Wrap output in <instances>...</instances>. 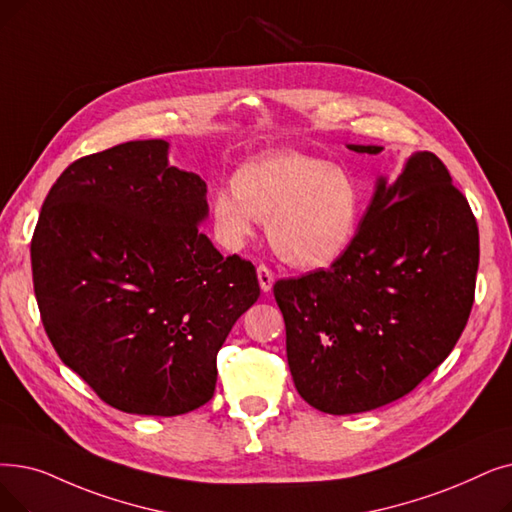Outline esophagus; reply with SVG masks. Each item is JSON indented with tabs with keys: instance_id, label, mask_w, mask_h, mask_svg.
I'll return each instance as SVG.
<instances>
[{
	"instance_id": "1",
	"label": "esophagus",
	"mask_w": 512,
	"mask_h": 512,
	"mask_svg": "<svg viewBox=\"0 0 512 512\" xmlns=\"http://www.w3.org/2000/svg\"><path fill=\"white\" fill-rule=\"evenodd\" d=\"M257 278H259L261 291H263V293H270L272 286H274L276 276H274V272L268 268V265H263V263L259 265V268H257Z\"/></svg>"
}]
</instances>
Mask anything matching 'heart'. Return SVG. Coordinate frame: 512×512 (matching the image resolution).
Wrapping results in <instances>:
<instances>
[{
    "label": "heart",
    "mask_w": 512,
    "mask_h": 512,
    "mask_svg": "<svg viewBox=\"0 0 512 512\" xmlns=\"http://www.w3.org/2000/svg\"><path fill=\"white\" fill-rule=\"evenodd\" d=\"M217 232L236 249L265 221L272 249L303 270L341 259L360 230L362 186L347 167L297 150L268 152L238 167L232 188L213 194Z\"/></svg>",
    "instance_id": "b5f03b06"
}]
</instances>
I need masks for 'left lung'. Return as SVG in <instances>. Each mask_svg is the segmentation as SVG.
<instances>
[{"instance_id": "left-lung-1", "label": "left lung", "mask_w": 512, "mask_h": 512, "mask_svg": "<svg viewBox=\"0 0 512 512\" xmlns=\"http://www.w3.org/2000/svg\"><path fill=\"white\" fill-rule=\"evenodd\" d=\"M477 268L469 201L433 152H414L393 184L379 177L341 259L274 284L299 395L326 414H360L410 393L460 339Z\"/></svg>"}]
</instances>
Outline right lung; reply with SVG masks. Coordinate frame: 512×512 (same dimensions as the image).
Returning <instances> with one entry per match:
<instances>
[{
	"instance_id": "obj_1",
	"label": "right lung",
	"mask_w": 512,
	"mask_h": 512,
	"mask_svg": "<svg viewBox=\"0 0 512 512\" xmlns=\"http://www.w3.org/2000/svg\"><path fill=\"white\" fill-rule=\"evenodd\" d=\"M136 140L62 171L31 240L43 328L60 360L117 410L205 406L217 351L259 297L255 265L224 257L198 224L207 184Z\"/></svg>"
}]
</instances>
